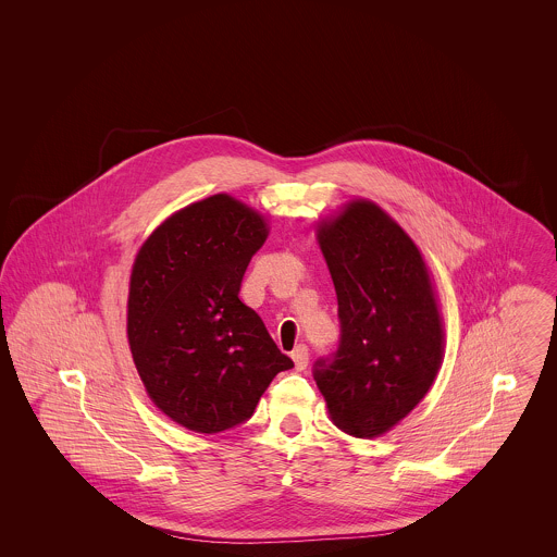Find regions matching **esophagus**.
<instances>
[{
  "label": "esophagus",
  "mask_w": 557,
  "mask_h": 557,
  "mask_svg": "<svg viewBox=\"0 0 557 557\" xmlns=\"http://www.w3.org/2000/svg\"><path fill=\"white\" fill-rule=\"evenodd\" d=\"M292 361H294V368L298 371L307 370L309 366V348L305 345H298L292 350Z\"/></svg>",
  "instance_id": "obj_1"
}]
</instances>
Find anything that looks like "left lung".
<instances>
[{
    "label": "left lung",
    "mask_w": 557,
    "mask_h": 557,
    "mask_svg": "<svg viewBox=\"0 0 557 557\" xmlns=\"http://www.w3.org/2000/svg\"><path fill=\"white\" fill-rule=\"evenodd\" d=\"M319 246L338 296V350L313 377L334 424L373 438L430 391L443 359V323L424 259L397 223L368 200L321 223Z\"/></svg>",
    "instance_id": "obj_1"
}]
</instances>
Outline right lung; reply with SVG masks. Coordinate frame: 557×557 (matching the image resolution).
<instances>
[{
    "instance_id": "obj_1",
    "label": "right lung",
    "mask_w": 557,
    "mask_h": 557,
    "mask_svg": "<svg viewBox=\"0 0 557 557\" xmlns=\"http://www.w3.org/2000/svg\"><path fill=\"white\" fill-rule=\"evenodd\" d=\"M267 225L227 194L169 216L132 271L127 336L154 405L187 430L246 422L280 371L294 368L263 319L239 300Z\"/></svg>"
}]
</instances>
